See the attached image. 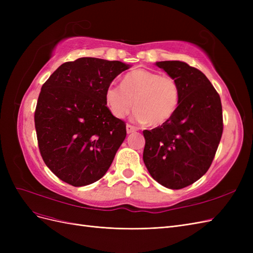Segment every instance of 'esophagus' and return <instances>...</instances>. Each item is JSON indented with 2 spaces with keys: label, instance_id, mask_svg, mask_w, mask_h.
I'll use <instances>...</instances> for the list:
<instances>
[{
  "label": "esophagus",
  "instance_id": "obj_1",
  "mask_svg": "<svg viewBox=\"0 0 253 253\" xmlns=\"http://www.w3.org/2000/svg\"><path fill=\"white\" fill-rule=\"evenodd\" d=\"M137 131V128L131 125H126V133L127 134H131V133H134Z\"/></svg>",
  "mask_w": 253,
  "mask_h": 253
}]
</instances>
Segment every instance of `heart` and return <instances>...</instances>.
Instances as JSON below:
<instances>
[{
    "label": "heart",
    "instance_id": "b5f03b06",
    "mask_svg": "<svg viewBox=\"0 0 253 253\" xmlns=\"http://www.w3.org/2000/svg\"><path fill=\"white\" fill-rule=\"evenodd\" d=\"M135 109L133 119L139 124L157 126L169 120L179 102V88L168 75L138 68L127 73L122 85H110L105 90V102L116 118L126 117Z\"/></svg>",
    "mask_w": 253,
    "mask_h": 253
}]
</instances>
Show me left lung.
<instances>
[{
    "instance_id": "8db88e82",
    "label": "left lung",
    "mask_w": 253,
    "mask_h": 253,
    "mask_svg": "<svg viewBox=\"0 0 253 253\" xmlns=\"http://www.w3.org/2000/svg\"><path fill=\"white\" fill-rule=\"evenodd\" d=\"M156 65L177 83L179 102L166 124L143 131V162L158 183L178 190L210 168L223 134V110L218 93L200 70L182 61Z\"/></svg>"
}]
</instances>
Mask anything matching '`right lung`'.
<instances>
[{
	"instance_id": "obj_1",
	"label": "right lung",
	"mask_w": 253,
	"mask_h": 253,
	"mask_svg": "<svg viewBox=\"0 0 253 253\" xmlns=\"http://www.w3.org/2000/svg\"><path fill=\"white\" fill-rule=\"evenodd\" d=\"M127 68L120 61L79 58L60 65L42 85L35 112L38 144L61 180L82 187L109 170L126 128L106 106L105 90Z\"/></svg>"
}]
</instances>
